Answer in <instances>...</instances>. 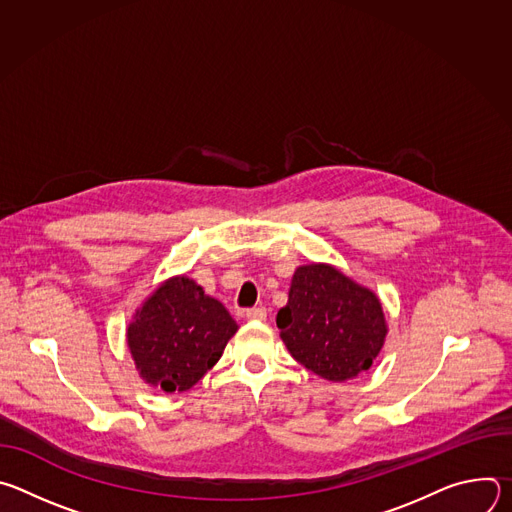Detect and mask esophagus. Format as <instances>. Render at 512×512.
I'll list each match as a JSON object with an SVG mask.
<instances>
[{
    "instance_id": "34e87169",
    "label": "esophagus",
    "mask_w": 512,
    "mask_h": 512,
    "mask_svg": "<svg viewBox=\"0 0 512 512\" xmlns=\"http://www.w3.org/2000/svg\"><path fill=\"white\" fill-rule=\"evenodd\" d=\"M249 320H259V322H263V320H267V310L265 308H251V310H247V314H245Z\"/></svg>"
}]
</instances>
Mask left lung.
Instances as JSON below:
<instances>
[{
	"mask_svg": "<svg viewBox=\"0 0 512 512\" xmlns=\"http://www.w3.org/2000/svg\"><path fill=\"white\" fill-rule=\"evenodd\" d=\"M277 328L291 356L328 381H346L369 371L387 334L373 291L318 263L294 273Z\"/></svg>",
	"mask_w": 512,
	"mask_h": 512,
	"instance_id": "8db88e82",
	"label": "left lung"
}]
</instances>
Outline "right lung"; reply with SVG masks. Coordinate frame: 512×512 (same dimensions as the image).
<instances>
[{"instance_id":"add662e5","label":"right lung","mask_w":512,"mask_h":512,"mask_svg":"<svg viewBox=\"0 0 512 512\" xmlns=\"http://www.w3.org/2000/svg\"><path fill=\"white\" fill-rule=\"evenodd\" d=\"M237 322L188 277L154 291L127 328V344L145 383L166 393L196 385L221 358Z\"/></svg>"}]
</instances>
